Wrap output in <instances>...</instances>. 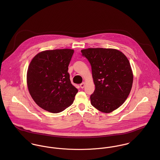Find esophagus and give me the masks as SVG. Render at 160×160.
I'll use <instances>...</instances> for the list:
<instances>
[{
    "label": "esophagus",
    "instance_id": "34e87169",
    "mask_svg": "<svg viewBox=\"0 0 160 160\" xmlns=\"http://www.w3.org/2000/svg\"><path fill=\"white\" fill-rule=\"evenodd\" d=\"M84 86H85V82H84L80 84V87H81V88H82V89H83V88H84Z\"/></svg>",
    "mask_w": 160,
    "mask_h": 160
}]
</instances>
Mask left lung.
<instances>
[{"instance_id": "left-lung-1", "label": "left lung", "mask_w": 160, "mask_h": 160, "mask_svg": "<svg viewBox=\"0 0 160 160\" xmlns=\"http://www.w3.org/2000/svg\"><path fill=\"white\" fill-rule=\"evenodd\" d=\"M91 65L95 86L90 97L92 105L103 113H111L127 99L133 73L125 55L113 48H89L81 50Z\"/></svg>"}]
</instances>
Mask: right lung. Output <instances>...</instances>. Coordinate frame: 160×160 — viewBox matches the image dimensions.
Returning a JSON list of instances; mask_svg holds the SVG:
<instances>
[{
  "instance_id": "1",
  "label": "right lung",
  "mask_w": 160,
  "mask_h": 160,
  "mask_svg": "<svg viewBox=\"0 0 160 160\" xmlns=\"http://www.w3.org/2000/svg\"><path fill=\"white\" fill-rule=\"evenodd\" d=\"M72 49L45 50L31 60L27 71V84L36 103L47 112L57 113L73 103L78 89L68 72Z\"/></svg>"
}]
</instances>
